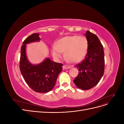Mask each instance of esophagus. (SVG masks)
<instances>
[{
	"instance_id": "1",
	"label": "esophagus",
	"mask_w": 124,
	"mask_h": 124,
	"mask_svg": "<svg viewBox=\"0 0 124 124\" xmlns=\"http://www.w3.org/2000/svg\"><path fill=\"white\" fill-rule=\"evenodd\" d=\"M70 68H71V66H68V65H64V66H63V67H62V68H63V70H64V69H69Z\"/></svg>"
}]
</instances>
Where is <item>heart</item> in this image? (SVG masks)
Wrapping results in <instances>:
<instances>
[{"instance_id": "b5f03b06", "label": "heart", "mask_w": 124, "mask_h": 124, "mask_svg": "<svg viewBox=\"0 0 124 124\" xmlns=\"http://www.w3.org/2000/svg\"><path fill=\"white\" fill-rule=\"evenodd\" d=\"M88 41L83 36L77 35L65 36L59 39L56 44L51 48L53 57L56 61H60L63 57V52H65L68 60L73 62L82 61L87 54Z\"/></svg>"}]
</instances>
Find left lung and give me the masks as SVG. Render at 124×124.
<instances>
[{"label":"left lung","mask_w":124,"mask_h":124,"mask_svg":"<svg viewBox=\"0 0 124 124\" xmlns=\"http://www.w3.org/2000/svg\"><path fill=\"white\" fill-rule=\"evenodd\" d=\"M88 50L85 59L77 65L78 76L73 82L77 87L88 90L95 86L102 77L104 71L103 47L96 35L86 31Z\"/></svg>","instance_id":"8db88e82"}]
</instances>
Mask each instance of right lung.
Masks as SVG:
<instances>
[{
	"instance_id": "add662e5",
	"label": "right lung",
	"mask_w": 124,
	"mask_h": 124,
	"mask_svg": "<svg viewBox=\"0 0 124 124\" xmlns=\"http://www.w3.org/2000/svg\"><path fill=\"white\" fill-rule=\"evenodd\" d=\"M39 34L32 33L23 43L21 48L20 68L26 83L33 91L40 93H47L53 88L59 74L62 70V63L46 58L38 64H32L26 55V44L39 42Z\"/></svg>"
}]
</instances>
